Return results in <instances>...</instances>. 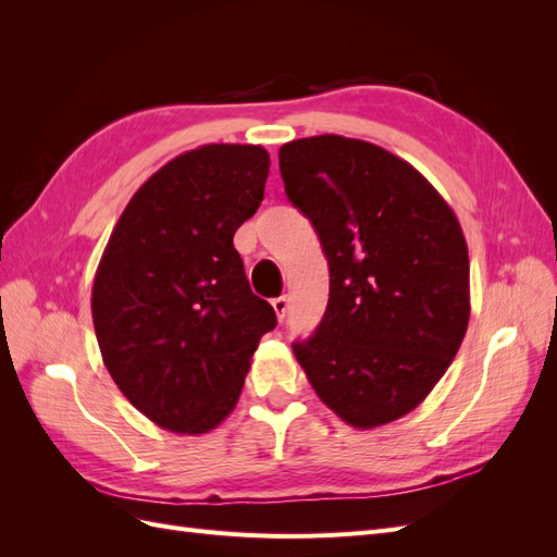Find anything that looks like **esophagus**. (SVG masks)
Here are the masks:
<instances>
[{
  "label": "esophagus",
  "instance_id": "1",
  "mask_svg": "<svg viewBox=\"0 0 557 557\" xmlns=\"http://www.w3.org/2000/svg\"><path fill=\"white\" fill-rule=\"evenodd\" d=\"M272 307H274V311H276L278 323H283V320H285V313H288V297H285V295L274 297V299H272Z\"/></svg>",
  "mask_w": 557,
  "mask_h": 557
}]
</instances>
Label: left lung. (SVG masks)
Listing matches in <instances>:
<instances>
[{
	"mask_svg": "<svg viewBox=\"0 0 557 557\" xmlns=\"http://www.w3.org/2000/svg\"><path fill=\"white\" fill-rule=\"evenodd\" d=\"M285 195L330 264L320 325L293 352L315 395L352 428L416 409L469 323V256L458 218L387 150L320 134L281 146Z\"/></svg>",
	"mask_w": 557,
	"mask_h": 557,
	"instance_id": "left-lung-1",
	"label": "left lung"
}]
</instances>
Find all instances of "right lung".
Listing matches in <instances>:
<instances>
[{
	"label": "right lung",
	"instance_id": "add662e5",
	"mask_svg": "<svg viewBox=\"0 0 557 557\" xmlns=\"http://www.w3.org/2000/svg\"><path fill=\"white\" fill-rule=\"evenodd\" d=\"M267 176L262 146L188 150L134 193L97 267L92 323L104 364L164 430L201 434L221 423L260 336L276 327L232 244Z\"/></svg>",
	"mask_w": 557,
	"mask_h": 557
}]
</instances>
